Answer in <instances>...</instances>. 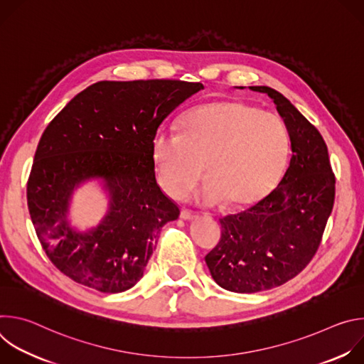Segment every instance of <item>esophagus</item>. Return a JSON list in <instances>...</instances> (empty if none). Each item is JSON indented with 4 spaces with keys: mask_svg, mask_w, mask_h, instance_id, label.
Listing matches in <instances>:
<instances>
[{
    "mask_svg": "<svg viewBox=\"0 0 364 364\" xmlns=\"http://www.w3.org/2000/svg\"><path fill=\"white\" fill-rule=\"evenodd\" d=\"M180 218H181L183 220H187V222H191V220L197 219V216H196L194 213L188 212V210H181V212H180Z\"/></svg>",
    "mask_w": 364,
    "mask_h": 364,
    "instance_id": "obj_1",
    "label": "esophagus"
}]
</instances>
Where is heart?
I'll return each instance as SVG.
<instances>
[{"label":"heart","instance_id":"1","mask_svg":"<svg viewBox=\"0 0 364 364\" xmlns=\"http://www.w3.org/2000/svg\"><path fill=\"white\" fill-rule=\"evenodd\" d=\"M289 138L279 117L243 102L220 100L188 111L178 131L161 128L151 142L152 163L164 191L180 197L203 170L198 204L245 207L277 181Z\"/></svg>","mask_w":364,"mask_h":364}]
</instances>
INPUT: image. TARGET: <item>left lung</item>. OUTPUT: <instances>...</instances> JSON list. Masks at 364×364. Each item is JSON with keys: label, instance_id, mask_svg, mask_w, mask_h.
<instances>
[{"label": "left lung", "instance_id": "left-lung-1", "mask_svg": "<svg viewBox=\"0 0 364 364\" xmlns=\"http://www.w3.org/2000/svg\"><path fill=\"white\" fill-rule=\"evenodd\" d=\"M267 93L284 119L291 160L277 188L243 213L220 220L219 245L205 256L215 282L232 292L253 294L296 277L316 255L331 215L336 178L327 145L292 103L269 86Z\"/></svg>", "mask_w": 364, "mask_h": 364}]
</instances>
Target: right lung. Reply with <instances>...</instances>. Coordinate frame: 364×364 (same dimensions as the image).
Here are the masks:
<instances>
[{"instance_id":"obj_1","label":"right lung","mask_w":364,"mask_h":364,"mask_svg":"<svg viewBox=\"0 0 364 364\" xmlns=\"http://www.w3.org/2000/svg\"><path fill=\"white\" fill-rule=\"evenodd\" d=\"M204 89L181 80H103L77 93L43 132L27 183L37 237L60 272L99 292L132 288L178 207L155 180L151 142L163 121ZM95 181L109 207L96 227L71 225L77 188Z\"/></svg>"}]
</instances>
